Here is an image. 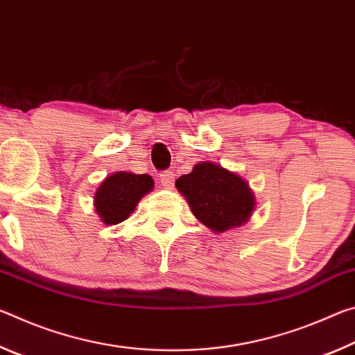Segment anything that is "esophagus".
<instances>
[{
    "mask_svg": "<svg viewBox=\"0 0 355 355\" xmlns=\"http://www.w3.org/2000/svg\"><path fill=\"white\" fill-rule=\"evenodd\" d=\"M159 180H161V184L164 186L166 189H172V186H173V173L172 172H163L159 175Z\"/></svg>",
    "mask_w": 355,
    "mask_h": 355,
    "instance_id": "obj_1",
    "label": "esophagus"
}]
</instances>
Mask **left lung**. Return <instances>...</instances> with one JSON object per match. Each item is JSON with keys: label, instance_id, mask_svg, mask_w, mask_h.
Here are the masks:
<instances>
[{"label": "left lung", "instance_id": "left-lung-1", "mask_svg": "<svg viewBox=\"0 0 355 355\" xmlns=\"http://www.w3.org/2000/svg\"><path fill=\"white\" fill-rule=\"evenodd\" d=\"M175 186L196 218L216 233L241 227L255 208V196L248 182L208 161L196 164Z\"/></svg>", "mask_w": 355, "mask_h": 355}]
</instances>
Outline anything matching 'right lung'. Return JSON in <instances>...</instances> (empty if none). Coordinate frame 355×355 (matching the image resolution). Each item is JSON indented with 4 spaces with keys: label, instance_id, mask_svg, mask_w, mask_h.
<instances>
[{
    "label": "right lung",
    "instance_id": "1",
    "mask_svg": "<svg viewBox=\"0 0 355 355\" xmlns=\"http://www.w3.org/2000/svg\"><path fill=\"white\" fill-rule=\"evenodd\" d=\"M153 178L147 173L114 172L103 180L95 192V211L101 222L116 225L130 218L142 197L153 189Z\"/></svg>",
    "mask_w": 355,
    "mask_h": 355
}]
</instances>
